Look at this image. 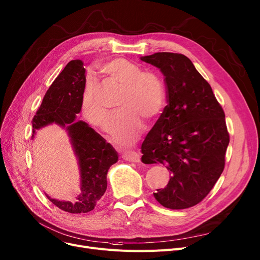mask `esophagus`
Instances as JSON below:
<instances>
[{
	"instance_id": "34e87169",
	"label": "esophagus",
	"mask_w": 260,
	"mask_h": 260,
	"mask_svg": "<svg viewBox=\"0 0 260 260\" xmlns=\"http://www.w3.org/2000/svg\"><path fill=\"white\" fill-rule=\"evenodd\" d=\"M122 158L129 162H140V154L135 151H126L122 154Z\"/></svg>"
}]
</instances>
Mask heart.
Returning <instances> with one entry per match:
<instances>
[{
	"label": "heart",
	"instance_id": "obj_1",
	"mask_svg": "<svg viewBox=\"0 0 260 260\" xmlns=\"http://www.w3.org/2000/svg\"><path fill=\"white\" fill-rule=\"evenodd\" d=\"M99 72L109 82L122 86L119 108L108 132L120 144H129L145 128L143 118L154 120L161 113L166 101V91L160 78L149 72H141L134 63L115 58L99 65ZM82 113L92 125L105 128L109 117L108 109L100 101L99 85L88 80L82 94Z\"/></svg>",
	"mask_w": 260,
	"mask_h": 260
}]
</instances>
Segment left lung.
<instances>
[{
    "label": "left lung",
    "instance_id": "left-lung-1",
    "mask_svg": "<svg viewBox=\"0 0 260 260\" xmlns=\"http://www.w3.org/2000/svg\"><path fill=\"white\" fill-rule=\"evenodd\" d=\"M140 60L165 76L169 102L141 146L143 163H161L172 174L167 187L154 196L168 209L194 207L211 192L224 169L230 136L223 109L183 54L156 52Z\"/></svg>",
    "mask_w": 260,
    "mask_h": 260
}]
</instances>
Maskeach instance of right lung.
<instances>
[{
  "instance_id": "add662e5",
  "label": "right lung",
  "mask_w": 260,
  "mask_h": 260,
  "mask_svg": "<svg viewBox=\"0 0 260 260\" xmlns=\"http://www.w3.org/2000/svg\"><path fill=\"white\" fill-rule=\"evenodd\" d=\"M84 63L73 60L52 82L42 104L32 119V139L38 129L57 124L65 129L78 160L80 194L76 202L47 198L59 209L72 213H87L104 195L107 172L118 161L116 149L84 121H76L82 108L85 89Z\"/></svg>"
}]
</instances>
